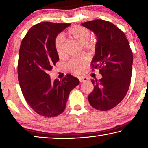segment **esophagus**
<instances>
[{"label": "esophagus", "instance_id": "1", "mask_svg": "<svg viewBox=\"0 0 148 148\" xmlns=\"http://www.w3.org/2000/svg\"><path fill=\"white\" fill-rule=\"evenodd\" d=\"M79 82L82 83V82H87V80H88V78L86 77H79Z\"/></svg>", "mask_w": 148, "mask_h": 148}]
</instances>
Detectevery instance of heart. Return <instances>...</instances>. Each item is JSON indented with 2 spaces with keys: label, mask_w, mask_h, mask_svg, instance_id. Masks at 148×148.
<instances>
[{
  "label": "heart",
  "mask_w": 148,
  "mask_h": 148,
  "mask_svg": "<svg viewBox=\"0 0 148 148\" xmlns=\"http://www.w3.org/2000/svg\"><path fill=\"white\" fill-rule=\"evenodd\" d=\"M67 34L71 38L76 40L82 45L86 44L90 36L89 30L79 25H74L71 27L67 31ZM56 49L57 55L59 57L63 56V42L61 36L57 37L56 39ZM87 64H88V59L86 57H81L72 59L69 62V68L71 71L75 73H79Z\"/></svg>",
  "instance_id": "b5f03b06"
}]
</instances>
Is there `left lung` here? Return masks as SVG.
<instances>
[{
	"instance_id": "1",
	"label": "left lung",
	"mask_w": 148,
	"mask_h": 148,
	"mask_svg": "<svg viewBox=\"0 0 148 148\" xmlns=\"http://www.w3.org/2000/svg\"><path fill=\"white\" fill-rule=\"evenodd\" d=\"M97 37L92 67L99 69L102 78L92 79L94 90L88 100L94 108L106 111L121 102L131 83L133 56L124 32L102 19L82 23Z\"/></svg>"
}]
</instances>
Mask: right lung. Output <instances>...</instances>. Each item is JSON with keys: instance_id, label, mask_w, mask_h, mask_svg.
I'll return each instance as SVG.
<instances>
[{"instance_id": "right-lung-1", "label": "right lung", "mask_w": 148, "mask_h": 148, "mask_svg": "<svg viewBox=\"0 0 148 148\" xmlns=\"http://www.w3.org/2000/svg\"><path fill=\"white\" fill-rule=\"evenodd\" d=\"M70 23L42 22L32 27L21 42L17 73L22 93L30 107L47 117L59 116L66 108L69 94L79 84L67 74L52 82L49 75L59 57L56 38Z\"/></svg>"}]
</instances>
